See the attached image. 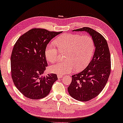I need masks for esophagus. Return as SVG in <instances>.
Returning a JSON list of instances; mask_svg holds the SVG:
<instances>
[{
    "mask_svg": "<svg viewBox=\"0 0 123 123\" xmlns=\"http://www.w3.org/2000/svg\"><path fill=\"white\" fill-rule=\"evenodd\" d=\"M57 77L58 79H60V78H62V77H63V76H62V75H60V74H58Z\"/></svg>",
    "mask_w": 123,
    "mask_h": 123,
    "instance_id": "obj_1",
    "label": "esophagus"
}]
</instances>
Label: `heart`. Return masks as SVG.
<instances>
[{
	"label": "heart",
	"mask_w": 123,
	"mask_h": 123,
	"mask_svg": "<svg viewBox=\"0 0 123 123\" xmlns=\"http://www.w3.org/2000/svg\"><path fill=\"white\" fill-rule=\"evenodd\" d=\"M55 44L61 52H65V62H59L52 65L49 70L54 74H64L75 70L81 71L87 66L93 55L95 45L91 37L79 34H64L55 41ZM59 50L52 45L45 49L47 60L51 63L58 59Z\"/></svg>",
	"instance_id": "obj_1"
}]
</instances>
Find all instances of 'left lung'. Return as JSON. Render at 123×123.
<instances>
[{"mask_svg": "<svg viewBox=\"0 0 123 123\" xmlns=\"http://www.w3.org/2000/svg\"><path fill=\"white\" fill-rule=\"evenodd\" d=\"M75 31H86L94 42L93 58L83 71L72 76L68 90L75 99L86 102L95 98L106 85L111 73V57L108 45L102 34L90 27H84Z\"/></svg>", "mask_w": 123, "mask_h": 123, "instance_id": "8db88e82", "label": "left lung"}]
</instances>
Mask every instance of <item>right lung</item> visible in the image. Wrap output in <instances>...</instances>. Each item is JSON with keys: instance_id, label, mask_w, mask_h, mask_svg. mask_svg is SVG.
<instances>
[{"instance_id": "obj_1", "label": "right lung", "mask_w": 123, "mask_h": 123, "mask_svg": "<svg viewBox=\"0 0 123 123\" xmlns=\"http://www.w3.org/2000/svg\"><path fill=\"white\" fill-rule=\"evenodd\" d=\"M62 32L32 29L21 36L14 44L11 57V77L17 89L26 97L31 99L45 97L58 79L56 74L41 75L47 66V45Z\"/></svg>"}]
</instances>
